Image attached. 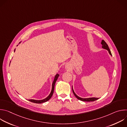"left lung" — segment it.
Returning <instances> with one entry per match:
<instances>
[{
  "label": "left lung",
  "mask_w": 127,
  "mask_h": 127,
  "mask_svg": "<svg viewBox=\"0 0 127 127\" xmlns=\"http://www.w3.org/2000/svg\"><path fill=\"white\" fill-rule=\"evenodd\" d=\"M101 44L102 45V48L104 49H106L107 50L108 52H109L110 54L111 55H112V53L111 52V51L109 49V48H108V46L107 45V44L105 43V42L104 41V40H102L101 42ZM72 91H73V94L74 95H75V96L79 100H82V101H95L97 99H98V98H96V97H90V98H81L79 96H78L75 94V93L74 92V90L73 89V88H72Z\"/></svg>",
  "instance_id": "left-lung-1"
}]
</instances>
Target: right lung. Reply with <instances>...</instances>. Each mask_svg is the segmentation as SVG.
<instances>
[{
  "mask_svg": "<svg viewBox=\"0 0 127 127\" xmlns=\"http://www.w3.org/2000/svg\"><path fill=\"white\" fill-rule=\"evenodd\" d=\"M14 51H15V50H14ZM59 74H57L56 75V76H55V78H54V80L53 82V83H52V90H51V92L50 93V94L46 98L44 99H42V100H34V99H29V100L30 101H31L32 102H34V103H43V102H45L46 101H47L48 100H49L52 97L53 94V93H54V87H55V83L59 77Z\"/></svg>",
  "mask_w": 127,
  "mask_h": 127,
  "instance_id": "right-lung-1",
  "label": "right lung"
}]
</instances>
